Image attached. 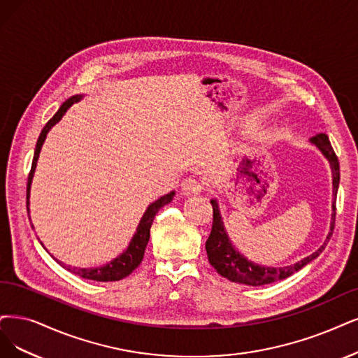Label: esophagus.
<instances>
[{
    "mask_svg": "<svg viewBox=\"0 0 358 358\" xmlns=\"http://www.w3.org/2000/svg\"><path fill=\"white\" fill-rule=\"evenodd\" d=\"M203 190V184L201 180L189 177L186 180H182L181 182V192L186 196H193V194H199Z\"/></svg>",
    "mask_w": 358,
    "mask_h": 358,
    "instance_id": "34e87169",
    "label": "esophagus"
}]
</instances>
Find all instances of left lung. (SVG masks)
I'll use <instances>...</instances> for the list:
<instances>
[{"label": "left lung", "instance_id": "obj_1", "mask_svg": "<svg viewBox=\"0 0 358 358\" xmlns=\"http://www.w3.org/2000/svg\"><path fill=\"white\" fill-rule=\"evenodd\" d=\"M313 144H315V148L319 149L324 157L329 161L330 168H332V182H334V202H332V221H330V231L326 237L324 243L315 250V252L307 258L301 259L299 262L294 264V266H286V267H264L258 266V264H254L252 261H249L245 258L239 250H237L231 241L229 239L227 231L224 229V222L220 214V208L218 202L215 199L210 201L213 203V210H214V218H213V230H210V234L206 241V254L208 259L218 274L222 277H226L230 282L234 283H242L248 286H262V285H268L277 280H283L286 277L292 275L294 273L299 271L302 267H306L308 262H311L314 258L319 257L323 249L326 248L327 242L330 241V236L334 233L335 227V218H336V193L339 187V161L338 156L335 155V150L332 148V144L329 141V137L326 134H317L311 137L310 140Z\"/></svg>", "mask_w": 358, "mask_h": 358}]
</instances>
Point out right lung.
<instances>
[{
    "label": "right lung",
    "mask_w": 358,
    "mask_h": 358,
    "mask_svg": "<svg viewBox=\"0 0 358 358\" xmlns=\"http://www.w3.org/2000/svg\"><path fill=\"white\" fill-rule=\"evenodd\" d=\"M81 100V96H73L69 100H66L60 109L57 110V113L52 116L50 121L45 124V127L43 128L41 134L38 137L36 141V148H35V153H34V161H32V166H31V172H29V177H28V187H26V206H28V215H29V193H31V184H32V178H34V172L36 168V162H38V157H39V152H41V148L44 144V140L48 134V131L51 129V127H55L60 119L63 117V115L66 113L71 106L75 101ZM174 192H171L165 196H162L161 199H157L156 202H153L152 205H149V208L145 209V213L138 224L137 231L132 237L127 250L124 254L119 255L117 258H115L113 261H110L109 264H106L103 267H97V268H71L69 266H66L62 261H57L63 268H66L71 273H75L78 275H81L83 279H88V280H96V282H116V280H122L125 279L127 275H129L132 271H134L138 266L140 262L143 261L144 257V250L145 246H148V242L150 239V227L153 224L155 215L157 214V210L161 209L162 206H165L166 203H169L172 201V197H174Z\"/></svg>",
    "instance_id": "add662e5"
}]
</instances>
